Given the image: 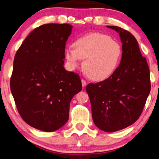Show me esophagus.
<instances>
[{
	"mask_svg": "<svg viewBox=\"0 0 159 159\" xmlns=\"http://www.w3.org/2000/svg\"><path fill=\"white\" fill-rule=\"evenodd\" d=\"M81 83H82V86H83V87L86 86V85H87V82L86 81V80H84V79H82V80H81Z\"/></svg>",
	"mask_w": 159,
	"mask_h": 159,
	"instance_id": "1",
	"label": "esophagus"
}]
</instances>
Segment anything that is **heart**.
Here are the masks:
<instances>
[{
  "label": "heart",
  "instance_id": "heart-1",
  "mask_svg": "<svg viewBox=\"0 0 159 159\" xmlns=\"http://www.w3.org/2000/svg\"><path fill=\"white\" fill-rule=\"evenodd\" d=\"M64 50L66 60L72 69L84 60L83 68L90 79L102 81L109 79L119 66L122 48L108 35L91 33L75 40Z\"/></svg>",
  "mask_w": 159,
  "mask_h": 159
}]
</instances>
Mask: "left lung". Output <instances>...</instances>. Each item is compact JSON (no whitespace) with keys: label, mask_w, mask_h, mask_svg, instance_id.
Segmentation results:
<instances>
[{"label":"left lung","mask_w":159,"mask_h":159,"mask_svg":"<svg viewBox=\"0 0 159 159\" xmlns=\"http://www.w3.org/2000/svg\"><path fill=\"white\" fill-rule=\"evenodd\" d=\"M116 31L122 43V58L109 79L86 86L95 125L106 132H115L138 120L151 91L150 71L136 38L123 28Z\"/></svg>","instance_id":"8db88e82"}]
</instances>
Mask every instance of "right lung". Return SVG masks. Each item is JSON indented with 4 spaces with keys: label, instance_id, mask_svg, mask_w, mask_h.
I'll return each mask as SVG.
<instances>
[{
    "label": "right lung",
    "instance_id": "right-lung-1",
    "mask_svg": "<svg viewBox=\"0 0 159 159\" xmlns=\"http://www.w3.org/2000/svg\"><path fill=\"white\" fill-rule=\"evenodd\" d=\"M72 28L68 23L35 28L14 58L11 91L16 107L25 123L43 131H56L66 124L70 101L82 89L79 75L63 66Z\"/></svg>",
    "mask_w": 159,
    "mask_h": 159
}]
</instances>
